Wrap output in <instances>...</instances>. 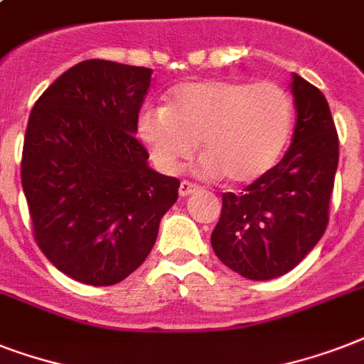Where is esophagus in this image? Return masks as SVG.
I'll list each match as a JSON object with an SVG mask.
<instances>
[{
  "label": "esophagus",
  "mask_w": 364,
  "mask_h": 364,
  "mask_svg": "<svg viewBox=\"0 0 364 364\" xmlns=\"http://www.w3.org/2000/svg\"><path fill=\"white\" fill-rule=\"evenodd\" d=\"M198 191V185H194V183L191 181H181V185H179V194L181 196H188V194H193Z\"/></svg>",
  "instance_id": "esophagus-1"
}]
</instances>
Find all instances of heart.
Wrapping results in <instances>:
<instances>
[{
    "label": "heart",
    "instance_id": "b5f03b06",
    "mask_svg": "<svg viewBox=\"0 0 364 364\" xmlns=\"http://www.w3.org/2000/svg\"><path fill=\"white\" fill-rule=\"evenodd\" d=\"M294 104L277 82H185L164 109L143 111L137 134L160 168L176 171L202 143V170L251 183L276 166L293 134Z\"/></svg>",
    "mask_w": 364,
    "mask_h": 364
}]
</instances>
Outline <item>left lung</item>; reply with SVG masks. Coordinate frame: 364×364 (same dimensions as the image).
<instances>
[{
	"instance_id": "obj_1",
	"label": "left lung",
	"mask_w": 364,
	"mask_h": 364,
	"mask_svg": "<svg viewBox=\"0 0 364 364\" xmlns=\"http://www.w3.org/2000/svg\"><path fill=\"white\" fill-rule=\"evenodd\" d=\"M296 107L293 143L268 173L223 193L211 247L247 279H274L293 270L325 234L338 168V134L319 88L293 73Z\"/></svg>"
}]
</instances>
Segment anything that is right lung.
<instances>
[{
	"instance_id": "add662e5",
	"label": "right lung",
	"mask_w": 364,
	"mask_h": 364,
	"mask_svg": "<svg viewBox=\"0 0 364 364\" xmlns=\"http://www.w3.org/2000/svg\"><path fill=\"white\" fill-rule=\"evenodd\" d=\"M149 68L85 60L33 105L20 177L33 236L75 282L115 285L143 264L179 179L149 168L136 139Z\"/></svg>"
}]
</instances>
